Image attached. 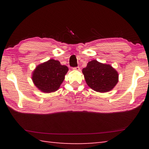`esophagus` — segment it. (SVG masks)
<instances>
[{
  "instance_id": "34e87169",
  "label": "esophagus",
  "mask_w": 149,
  "mask_h": 149,
  "mask_svg": "<svg viewBox=\"0 0 149 149\" xmlns=\"http://www.w3.org/2000/svg\"><path fill=\"white\" fill-rule=\"evenodd\" d=\"M74 70H78V71H79V70H80V68L79 67H75V68H73Z\"/></svg>"
}]
</instances>
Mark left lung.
Masks as SVG:
<instances>
[{
  "label": "left lung",
  "instance_id": "1",
  "mask_svg": "<svg viewBox=\"0 0 149 149\" xmlns=\"http://www.w3.org/2000/svg\"><path fill=\"white\" fill-rule=\"evenodd\" d=\"M82 72L88 86L97 92L110 91L118 82L119 75L116 70L110 64L96 60L88 62Z\"/></svg>",
  "mask_w": 149,
  "mask_h": 149
}]
</instances>
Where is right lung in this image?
Wrapping results in <instances>:
<instances>
[{
    "label": "right lung",
    "instance_id": "1",
    "mask_svg": "<svg viewBox=\"0 0 149 149\" xmlns=\"http://www.w3.org/2000/svg\"><path fill=\"white\" fill-rule=\"evenodd\" d=\"M68 71L66 65H61L58 60L50 59L35 68L32 72V81L41 92L51 93L58 90Z\"/></svg>",
    "mask_w": 149,
    "mask_h": 149
}]
</instances>
